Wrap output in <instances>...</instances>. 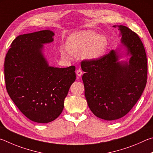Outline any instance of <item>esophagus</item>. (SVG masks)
I'll list each match as a JSON object with an SVG mask.
<instances>
[{"instance_id": "1", "label": "esophagus", "mask_w": 153, "mask_h": 153, "mask_svg": "<svg viewBox=\"0 0 153 153\" xmlns=\"http://www.w3.org/2000/svg\"><path fill=\"white\" fill-rule=\"evenodd\" d=\"M76 74H77V76H81V75L82 74V71H81V69H78V70H77V71H76Z\"/></svg>"}]
</instances>
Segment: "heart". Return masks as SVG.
Returning a JSON list of instances; mask_svg holds the SVG:
<instances>
[{
    "label": "heart",
    "mask_w": 153,
    "mask_h": 153,
    "mask_svg": "<svg viewBox=\"0 0 153 153\" xmlns=\"http://www.w3.org/2000/svg\"><path fill=\"white\" fill-rule=\"evenodd\" d=\"M108 46V40L103 36H99L95 31L84 30L71 34L67 40V48L61 51L62 55L83 52L85 58L95 60L102 56Z\"/></svg>",
    "instance_id": "1"
}]
</instances>
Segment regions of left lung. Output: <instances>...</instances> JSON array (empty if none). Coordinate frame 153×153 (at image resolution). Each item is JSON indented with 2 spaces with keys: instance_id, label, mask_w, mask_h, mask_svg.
<instances>
[{
  "instance_id": "8db88e82",
  "label": "left lung",
  "mask_w": 153,
  "mask_h": 153,
  "mask_svg": "<svg viewBox=\"0 0 153 153\" xmlns=\"http://www.w3.org/2000/svg\"><path fill=\"white\" fill-rule=\"evenodd\" d=\"M114 27L120 31L129 61L119 62L120 53L111 50L100 58L81 63L89 108L95 116L108 121L121 118L132 109L147 80L146 54L140 37L127 27Z\"/></svg>"
}]
</instances>
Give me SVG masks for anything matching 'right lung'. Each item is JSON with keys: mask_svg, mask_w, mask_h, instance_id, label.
Returning a JSON list of instances; mask_svg holds the SVG:
<instances>
[{"mask_svg": "<svg viewBox=\"0 0 153 153\" xmlns=\"http://www.w3.org/2000/svg\"><path fill=\"white\" fill-rule=\"evenodd\" d=\"M53 36L50 30L20 35L4 60L8 94L22 114L37 123L50 122L60 116L76 79L74 66H50L43 54L44 44L52 42Z\"/></svg>", "mask_w": 153, "mask_h": 153, "instance_id": "obj_1", "label": "right lung"}]
</instances>
